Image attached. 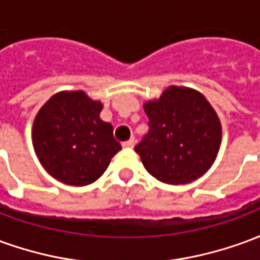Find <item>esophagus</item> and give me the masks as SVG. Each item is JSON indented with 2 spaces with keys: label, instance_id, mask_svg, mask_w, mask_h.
I'll use <instances>...</instances> for the list:
<instances>
[{
  "label": "esophagus",
  "instance_id": "obj_1",
  "mask_svg": "<svg viewBox=\"0 0 260 260\" xmlns=\"http://www.w3.org/2000/svg\"><path fill=\"white\" fill-rule=\"evenodd\" d=\"M135 138H131L129 141H126L122 143V146L125 147V149H132V147L135 146Z\"/></svg>",
  "mask_w": 260,
  "mask_h": 260
}]
</instances>
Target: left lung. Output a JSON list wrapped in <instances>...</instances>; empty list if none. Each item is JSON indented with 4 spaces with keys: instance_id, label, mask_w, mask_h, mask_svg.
<instances>
[{
    "instance_id": "left-lung-1",
    "label": "left lung",
    "mask_w": 260,
    "mask_h": 260,
    "mask_svg": "<svg viewBox=\"0 0 260 260\" xmlns=\"http://www.w3.org/2000/svg\"><path fill=\"white\" fill-rule=\"evenodd\" d=\"M143 108L149 132L135 152L154 178L171 185L188 184L212 167L221 143V124L202 93L170 86Z\"/></svg>"
}]
</instances>
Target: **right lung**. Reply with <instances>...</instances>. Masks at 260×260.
Listing matches in <instances>:
<instances>
[{"label": "right lung", "mask_w": 260, "mask_h": 260, "mask_svg": "<svg viewBox=\"0 0 260 260\" xmlns=\"http://www.w3.org/2000/svg\"><path fill=\"white\" fill-rule=\"evenodd\" d=\"M103 104L85 91H59L37 113L31 141L39 161L62 184L89 185L121 150L113 125L100 119Z\"/></svg>", "instance_id": "add662e5"}]
</instances>
